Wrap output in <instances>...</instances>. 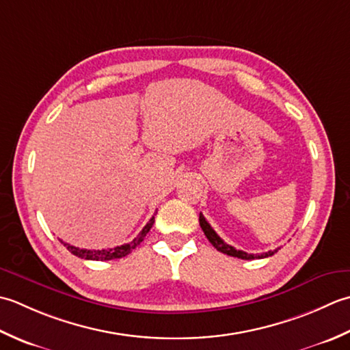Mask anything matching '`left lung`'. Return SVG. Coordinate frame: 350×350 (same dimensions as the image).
Here are the masks:
<instances>
[{"label": "left lung", "mask_w": 350, "mask_h": 350, "mask_svg": "<svg viewBox=\"0 0 350 350\" xmlns=\"http://www.w3.org/2000/svg\"><path fill=\"white\" fill-rule=\"evenodd\" d=\"M199 225H201L205 237L208 239L210 243L215 246L219 252L226 254L230 256H237V258H241V260H254V258H267V256H272L275 252H278V249H275V251H269V252H262V254H247L245 251H239V249L232 247L231 245H226L225 241L216 234V231L210 226V224L206 222L205 217L202 216V213L199 215Z\"/></svg>", "instance_id": "obj_1"}]
</instances>
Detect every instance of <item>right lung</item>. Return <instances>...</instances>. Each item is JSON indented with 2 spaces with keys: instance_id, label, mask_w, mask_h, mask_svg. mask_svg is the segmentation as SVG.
Masks as SVG:
<instances>
[{
  "instance_id": "1",
  "label": "right lung",
  "mask_w": 350,
  "mask_h": 350,
  "mask_svg": "<svg viewBox=\"0 0 350 350\" xmlns=\"http://www.w3.org/2000/svg\"><path fill=\"white\" fill-rule=\"evenodd\" d=\"M155 222L154 216L151 217V220L144 226V230H142L139 232L137 237H135L133 241H130V243H125V245H120V246H116V247H111V249H98V251H90V249H80V247H75V246H70L68 243H65V241H62L63 245L66 246V249L69 252H72L74 255L80 256V258H84V260H94V261H109V260H116V258H122V256H126L128 254H131L133 249L137 247L142 241H144L145 235L149 232V230H151L152 225Z\"/></svg>"
}]
</instances>
